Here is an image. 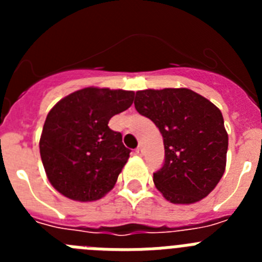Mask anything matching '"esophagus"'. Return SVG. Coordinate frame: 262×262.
<instances>
[{"mask_svg": "<svg viewBox=\"0 0 262 262\" xmlns=\"http://www.w3.org/2000/svg\"><path fill=\"white\" fill-rule=\"evenodd\" d=\"M135 152H136V155H139V156H142V155H143V148L142 147H138L135 149Z\"/></svg>", "mask_w": 262, "mask_h": 262, "instance_id": "esophagus-1", "label": "esophagus"}]
</instances>
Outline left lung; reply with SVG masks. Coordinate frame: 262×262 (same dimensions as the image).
I'll use <instances>...</instances> for the list:
<instances>
[{
  "label": "left lung",
  "instance_id": "obj_1",
  "mask_svg": "<svg viewBox=\"0 0 262 262\" xmlns=\"http://www.w3.org/2000/svg\"><path fill=\"white\" fill-rule=\"evenodd\" d=\"M134 103L164 139L165 161L154 173L157 190L182 205L209 195L226 169L228 135L221 110L186 88L139 90Z\"/></svg>",
  "mask_w": 262,
  "mask_h": 262
}]
</instances>
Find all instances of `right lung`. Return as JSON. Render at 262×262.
I'll list each match as a JSON object with an SVG mask.
<instances>
[{"label": "right lung", "mask_w": 262, "mask_h": 262, "mask_svg": "<svg viewBox=\"0 0 262 262\" xmlns=\"http://www.w3.org/2000/svg\"><path fill=\"white\" fill-rule=\"evenodd\" d=\"M134 96L128 90L85 88L51 108L39 149L48 181L59 193L90 202L114 187L131 151L108 120L133 105Z\"/></svg>", "instance_id": "1"}]
</instances>
